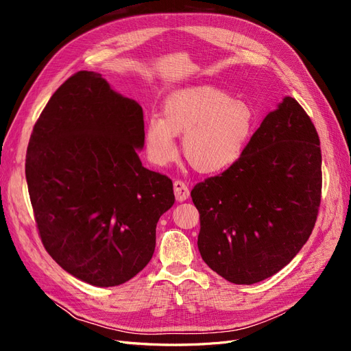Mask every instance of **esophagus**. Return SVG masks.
Instances as JSON below:
<instances>
[{"mask_svg":"<svg viewBox=\"0 0 351 351\" xmlns=\"http://www.w3.org/2000/svg\"><path fill=\"white\" fill-rule=\"evenodd\" d=\"M173 187H174V196L178 202H183V200L189 199V196H190L189 187L184 182H182V180H176Z\"/></svg>","mask_w":351,"mask_h":351,"instance_id":"esophagus-1","label":"esophagus"}]
</instances>
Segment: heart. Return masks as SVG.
I'll return each mask as SVG.
<instances>
[{
	"label": "heart",
	"instance_id": "obj_1",
	"mask_svg": "<svg viewBox=\"0 0 351 351\" xmlns=\"http://www.w3.org/2000/svg\"><path fill=\"white\" fill-rule=\"evenodd\" d=\"M256 112L243 99L212 86H192L169 95L162 117L145 127L146 154L156 165L177 155L174 134H183V154L202 173H218L236 164L256 130Z\"/></svg>",
	"mask_w": 351,
	"mask_h": 351
}]
</instances>
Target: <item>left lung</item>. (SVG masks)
I'll use <instances>...</instances> for the list:
<instances>
[{
  "mask_svg": "<svg viewBox=\"0 0 351 351\" xmlns=\"http://www.w3.org/2000/svg\"><path fill=\"white\" fill-rule=\"evenodd\" d=\"M197 247L222 278L254 284L277 274L312 234L322 195V154L311 117L287 97L236 164L192 189Z\"/></svg>",
  "mask_w": 351,
  "mask_h": 351,
  "instance_id": "1",
  "label": "left lung"
}]
</instances>
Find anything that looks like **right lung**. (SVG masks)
<instances>
[{"label":"right lung","mask_w":351,"mask_h":351,"mask_svg":"<svg viewBox=\"0 0 351 351\" xmlns=\"http://www.w3.org/2000/svg\"><path fill=\"white\" fill-rule=\"evenodd\" d=\"M143 143L141 105L86 70L61 84L35 123L25 171L38 234L84 282L120 285L152 258L174 192L171 178L142 165Z\"/></svg>","instance_id":"add662e5"}]
</instances>
